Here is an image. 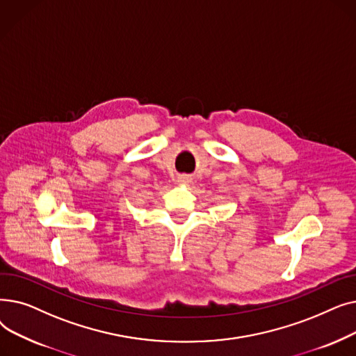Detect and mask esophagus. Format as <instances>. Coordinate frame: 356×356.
I'll return each instance as SVG.
<instances>
[{
	"label": "esophagus",
	"instance_id": "34e87169",
	"mask_svg": "<svg viewBox=\"0 0 356 356\" xmlns=\"http://www.w3.org/2000/svg\"><path fill=\"white\" fill-rule=\"evenodd\" d=\"M177 181L180 183V184H189L191 183V177L189 176H179V179H177Z\"/></svg>",
	"mask_w": 356,
	"mask_h": 356
}]
</instances>
